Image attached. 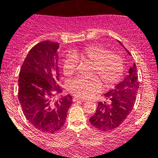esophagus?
<instances>
[{
  "label": "esophagus",
  "instance_id": "34e87169",
  "mask_svg": "<svg viewBox=\"0 0 158 158\" xmlns=\"http://www.w3.org/2000/svg\"><path fill=\"white\" fill-rule=\"evenodd\" d=\"M73 101H79V100H81V101H83V102L85 101V100H84V99H81V98H79V97H77V96H74V97L73 98Z\"/></svg>",
  "mask_w": 158,
  "mask_h": 158
}]
</instances>
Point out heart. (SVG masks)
I'll list each match as a JSON object with an SVG mask.
<instances>
[{"mask_svg": "<svg viewBox=\"0 0 158 158\" xmlns=\"http://www.w3.org/2000/svg\"><path fill=\"white\" fill-rule=\"evenodd\" d=\"M77 61L93 64L91 77L73 78L67 84L68 91L77 97L89 98L101 89L102 82L106 88L115 85L121 80L124 71L123 58L120 54L110 52L98 45H89L82 50L73 51L65 58L62 65L65 76L70 77L76 72Z\"/></svg>", "mask_w": 158, "mask_h": 158, "instance_id": "heart-1", "label": "heart"}]
</instances>
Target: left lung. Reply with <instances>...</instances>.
<instances>
[{
    "label": "left lung",
    "mask_w": 158,
    "mask_h": 158,
    "mask_svg": "<svg viewBox=\"0 0 158 158\" xmlns=\"http://www.w3.org/2000/svg\"><path fill=\"white\" fill-rule=\"evenodd\" d=\"M125 48L122 43L118 41ZM129 54L131 53L125 48ZM129 74L108 93L104 94L105 101L99 102L96 113L89 118L93 127L100 131L115 129L129 115L136 100L139 82L135 63L129 69Z\"/></svg>",
    "instance_id": "left-lung-1"
}]
</instances>
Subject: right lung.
<instances>
[{
  "mask_svg": "<svg viewBox=\"0 0 158 158\" xmlns=\"http://www.w3.org/2000/svg\"><path fill=\"white\" fill-rule=\"evenodd\" d=\"M58 43L43 41L31 49L20 68L18 99L23 115L32 126L47 133H54L65 124L72 96L66 95L56 101L58 85Z\"/></svg>",
  "mask_w": 158,
  "mask_h": 158,
  "instance_id": "right-lung-1",
  "label": "right lung"
}]
</instances>
